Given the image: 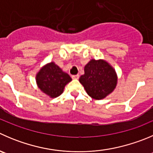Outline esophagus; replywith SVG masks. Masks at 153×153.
<instances>
[{
	"label": "esophagus",
	"mask_w": 153,
	"mask_h": 153,
	"mask_svg": "<svg viewBox=\"0 0 153 153\" xmlns=\"http://www.w3.org/2000/svg\"><path fill=\"white\" fill-rule=\"evenodd\" d=\"M72 79H78V78H79V75H72Z\"/></svg>",
	"instance_id": "obj_1"
}]
</instances>
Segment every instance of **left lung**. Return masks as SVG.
Wrapping results in <instances>:
<instances>
[{
	"label": "left lung",
	"instance_id": "8db88e82",
	"mask_svg": "<svg viewBox=\"0 0 153 153\" xmlns=\"http://www.w3.org/2000/svg\"><path fill=\"white\" fill-rule=\"evenodd\" d=\"M115 69L106 60L92 59L84 66V74L79 81L87 94L96 100L103 99L111 94L117 84Z\"/></svg>",
	"mask_w": 153,
	"mask_h": 153
}]
</instances>
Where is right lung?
Returning <instances> with one entry per match:
<instances>
[{"label": "right lung", "mask_w": 153, "mask_h": 153, "mask_svg": "<svg viewBox=\"0 0 153 153\" xmlns=\"http://www.w3.org/2000/svg\"><path fill=\"white\" fill-rule=\"evenodd\" d=\"M71 81V77L54 62L44 65L36 75L37 87L52 99L61 95L65 86Z\"/></svg>", "instance_id": "1"}]
</instances>
